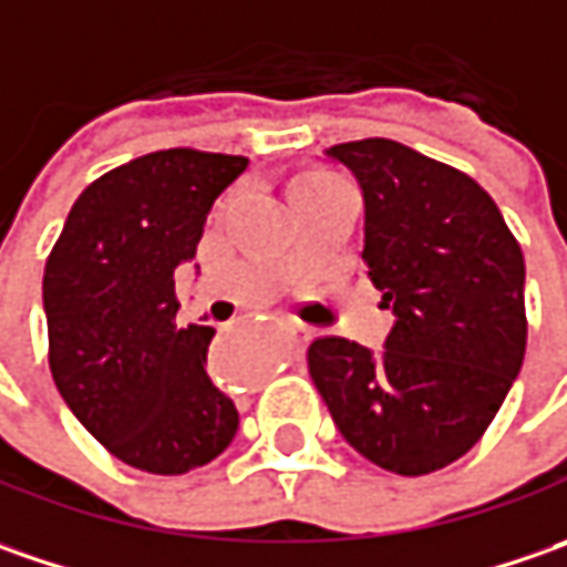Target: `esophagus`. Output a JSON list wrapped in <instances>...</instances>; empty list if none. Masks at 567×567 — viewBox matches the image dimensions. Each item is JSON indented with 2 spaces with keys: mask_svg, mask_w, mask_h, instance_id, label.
Wrapping results in <instances>:
<instances>
[{
  "mask_svg": "<svg viewBox=\"0 0 567 567\" xmlns=\"http://www.w3.org/2000/svg\"><path fill=\"white\" fill-rule=\"evenodd\" d=\"M288 336H291L295 342H303V339H307V329H303L301 322H288Z\"/></svg>",
  "mask_w": 567,
  "mask_h": 567,
  "instance_id": "34e87169",
  "label": "esophagus"
}]
</instances>
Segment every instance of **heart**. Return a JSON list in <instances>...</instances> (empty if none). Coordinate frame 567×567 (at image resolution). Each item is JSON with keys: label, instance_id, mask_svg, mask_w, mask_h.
<instances>
[{"label": "heart", "instance_id": "obj_1", "mask_svg": "<svg viewBox=\"0 0 567 567\" xmlns=\"http://www.w3.org/2000/svg\"><path fill=\"white\" fill-rule=\"evenodd\" d=\"M295 185H313V187H339L344 185L342 178H336L332 172H307V175H301Z\"/></svg>", "mask_w": 567, "mask_h": 567}]
</instances>
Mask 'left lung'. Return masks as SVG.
Masks as SVG:
<instances>
[{
  "label": "left lung",
  "instance_id": "8db88e82",
  "mask_svg": "<svg viewBox=\"0 0 567 567\" xmlns=\"http://www.w3.org/2000/svg\"><path fill=\"white\" fill-rule=\"evenodd\" d=\"M329 156L363 187L361 257L395 326L382 354L342 336L313 339L307 370L363 458L423 477L477 445L524 363V254L461 168L385 137Z\"/></svg>",
  "mask_w": 567,
  "mask_h": 567
}]
</instances>
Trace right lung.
Returning a JSON list of instances; mask_svg holds the SVG:
<instances>
[{
    "instance_id": "obj_1",
    "label": "right lung",
    "mask_w": 567,
    "mask_h": 567,
    "mask_svg": "<svg viewBox=\"0 0 567 567\" xmlns=\"http://www.w3.org/2000/svg\"><path fill=\"white\" fill-rule=\"evenodd\" d=\"M245 156L156 150L100 175L71 206L43 272L50 373L109 455L187 474L223 455L238 411L206 377L216 329L178 326L175 269L197 254Z\"/></svg>"
}]
</instances>
